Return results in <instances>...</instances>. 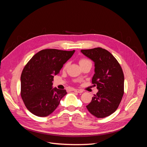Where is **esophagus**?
<instances>
[{
	"label": "esophagus",
	"mask_w": 147,
	"mask_h": 147,
	"mask_svg": "<svg viewBox=\"0 0 147 147\" xmlns=\"http://www.w3.org/2000/svg\"><path fill=\"white\" fill-rule=\"evenodd\" d=\"M74 92H78V93H82L83 92V90H78V89H74V90H73Z\"/></svg>",
	"instance_id": "34e87169"
}]
</instances>
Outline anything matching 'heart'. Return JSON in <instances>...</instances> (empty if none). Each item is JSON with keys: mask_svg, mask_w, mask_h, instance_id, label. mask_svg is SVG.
<instances>
[{"mask_svg": "<svg viewBox=\"0 0 147 147\" xmlns=\"http://www.w3.org/2000/svg\"><path fill=\"white\" fill-rule=\"evenodd\" d=\"M88 62H90V61H89V60H88V59H81L80 61V65H82V64H83L84 63H88ZM67 65H68V64H66L64 67L66 68L67 67Z\"/></svg>", "mask_w": 147, "mask_h": 147, "instance_id": "1", "label": "heart"}]
</instances>
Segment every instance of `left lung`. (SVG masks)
Instances as JSON below:
<instances>
[{
    "instance_id": "left-lung-1",
    "label": "left lung",
    "mask_w": 147,
    "mask_h": 147,
    "mask_svg": "<svg viewBox=\"0 0 147 147\" xmlns=\"http://www.w3.org/2000/svg\"><path fill=\"white\" fill-rule=\"evenodd\" d=\"M83 54L94 62L92 83L98 92L86 108L97 118L110 116L118 109L124 94V74L115 57L102 48L82 50Z\"/></svg>"
}]
</instances>
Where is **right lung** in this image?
<instances>
[{
  "label": "right lung",
  "instance_id": "1",
  "mask_svg": "<svg viewBox=\"0 0 147 147\" xmlns=\"http://www.w3.org/2000/svg\"><path fill=\"white\" fill-rule=\"evenodd\" d=\"M75 51L45 49L26 65L21 75V96L30 112L45 117L57 107L67 92L53 88L52 82Z\"/></svg>",
  "mask_w": 147,
  "mask_h": 147
}]
</instances>
